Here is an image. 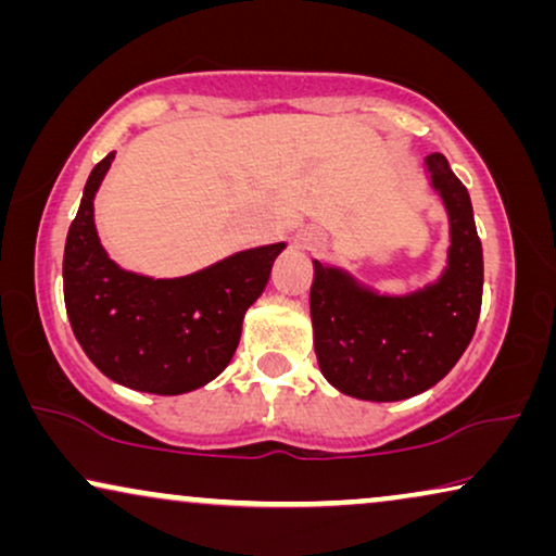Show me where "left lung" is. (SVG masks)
<instances>
[{
    "label": "left lung",
    "mask_w": 556,
    "mask_h": 556,
    "mask_svg": "<svg viewBox=\"0 0 556 556\" xmlns=\"http://www.w3.org/2000/svg\"><path fill=\"white\" fill-rule=\"evenodd\" d=\"M425 169L451 219L447 265L435 283L384 295L352 273L314 261L316 359L321 375L349 397H415L438 384L473 339L483 299V248L473 204L443 154L425 159Z\"/></svg>",
    "instance_id": "left-lung-1"
}]
</instances>
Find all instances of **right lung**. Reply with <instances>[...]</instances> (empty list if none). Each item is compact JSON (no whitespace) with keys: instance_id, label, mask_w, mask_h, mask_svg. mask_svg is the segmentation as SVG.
Segmentation results:
<instances>
[{"instance_id":"add662e5","label":"right lung","mask_w":556,"mask_h":556,"mask_svg":"<svg viewBox=\"0 0 556 556\" xmlns=\"http://www.w3.org/2000/svg\"><path fill=\"white\" fill-rule=\"evenodd\" d=\"M113 156L116 151L93 166L67 230V318L83 352L113 382L151 394L192 392L230 364L245 311L268 286L286 242L240 250L181 278L124 270L103 250L93 223L96 192Z\"/></svg>"}]
</instances>
